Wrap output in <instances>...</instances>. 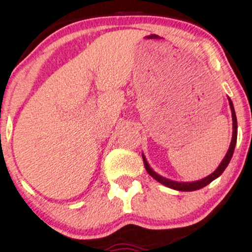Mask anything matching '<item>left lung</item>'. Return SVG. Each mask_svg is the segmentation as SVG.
<instances>
[{"mask_svg":"<svg viewBox=\"0 0 252 252\" xmlns=\"http://www.w3.org/2000/svg\"><path fill=\"white\" fill-rule=\"evenodd\" d=\"M228 103H230V108H231V113H232V139H231V144H230V148H228V151L226 152L224 159L221 160V163L219 164V166L216 169V171L212 172L211 175H208L207 177H203V179L199 180V181H193V182H179V181H172L169 179H165V177L160 176L159 174H157L156 171L152 170L151 166L149 165L148 160H146L145 156L143 155V159H144V165H145L146 171L149 172L150 176L154 177L155 180L158 181L159 183L165 186V187H169L171 189H175V190H180V191H193V190H197V189H201L203 187H206L207 185H210L212 181H214L220 175L224 172V170L226 169V166L228 165L230 163L231 158H232L234 148H236V143H237V117H236V112H234V107L231 98L228 97Z\"/></svg>","mask_w":252,"mask_h":252,"instance_id":"left-lung-1","label":"left lung"}]
</instances>
